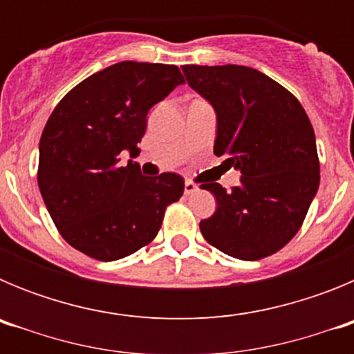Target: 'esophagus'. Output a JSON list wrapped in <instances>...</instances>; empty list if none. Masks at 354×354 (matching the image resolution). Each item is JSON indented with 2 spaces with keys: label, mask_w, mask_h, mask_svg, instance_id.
I'll use <instances>...</instances> for the list:
<instances>
[{
  "label": "esophagus",
  "mask_w": 354,
  "mask_h": 354,
  "mask_svg": "<svg viewBox=\"0 0 354 354\" xmlns=\"http://www.w3.org/2000/svg\"><path fill=\"white\" fill-rule=\"evenodd\" d=\"M196 192H198V186H196L195 183H192V180H186V183H184V193H186V195H193V193Z\"/></svg>",
  "instance_id": "1"
}]
</instances>
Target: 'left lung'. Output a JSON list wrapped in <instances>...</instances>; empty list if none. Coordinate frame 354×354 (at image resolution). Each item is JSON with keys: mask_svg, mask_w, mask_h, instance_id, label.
<instances>
[{"mask_svg": "<svg viewBox=\"0 0 354 354\" xmlns=\"http://www.w3.org/2000/svg\"><path fill=\"white\" fill-rule=\"evenodd\" d=\"M187 84L216 111L214 154L241 171L227 192L204 184L216 212L200 221L209 245L241 261H259L289 243L319 187L315 134L299 101L257 68L183 65Z\"/></svg>", "mask_w": 354, "mask_h": 354, "instance_id": "obj_1", "label": "left lung"}]
</instances>
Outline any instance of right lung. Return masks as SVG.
I'll return each mask as SVG.
<instances>
[{"instance_id":"right-lung-1","label":"right lung","mask_w":354,"mask_h":354,"mask_svg":"<svg viewBox=\"0 0 354 354\" xmlns=\"http://www.w3.org/2000/svg\"><path fill=\"white\" fill-rule=\"evenodd\" d=\"M184 83L179 67L120 62L81 81L53 109L39 145V187L58 232L97 261H118L158 236L184 193L177 174L145 177L138 162L147 113Z\"/></svg>"}]
</instances>
